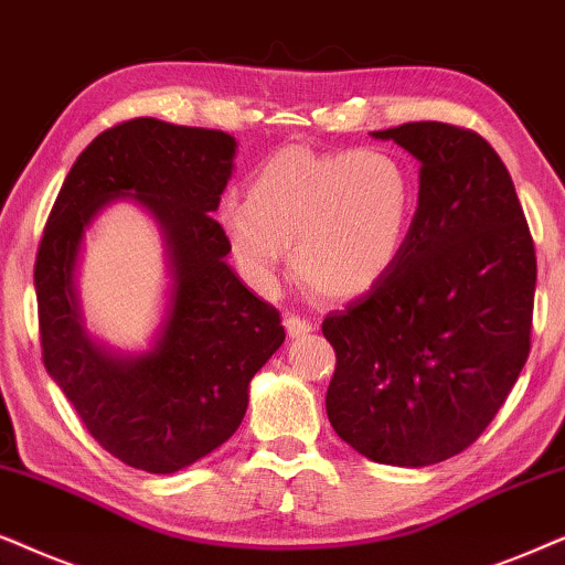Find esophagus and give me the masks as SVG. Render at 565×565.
Wrapping results in <instances>:
<instances>
[{
    "label": "esophagus",
    "mask_w": 565,
    "mask_h": 565,
    "mask_svg": "<svg viewBox=\"0 0 565 565\" xmlns=\"http://www.w3.org/2000/svg\"><path fill=\"white\" fill-rule=\"evenodd\" d=\"M284 326H287V333H289V338H299V335L310 333V330L315 328L310 320H307V318H299V315H287V320H284Z\"/></svg>",
    "instance_id": "esophagus-1"
}]
</instances>
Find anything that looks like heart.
Returning a JSON list of instances; mask_svg holds the SVG:
<instances>
[{
    "label": "heart",
    "instance_id": "b5f03b06",
    "mask_svg": "<svg viewBox=\"0 0 565 565\" xmlns=\"http://www.w3.org/2000/svg\"><path fill=\"white\" fill-rule=\"evenodd\" d=\"M416 185L385 149L284 147L255 170L247 195L220 209L237 266L266 287L291 245L297 278L335 299L361 297L393 274L408 245Z\"/></svg>",
    "mask_w": 565,
    "mask_h": 565
}]
</instances>
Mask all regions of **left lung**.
Listing matches in <instances>:
<instances>
[{
    "instance_id": "8db88e82",
    "label": "left lung",
    "mask_w": 565,
    "mask_h": 565,
    "mask_svg": "<svg viewBox=\"0 0 565 565\" xmlns=\"http://www.w3.org/2000/svg\"><path fill=\"white\" fill-rule=\"evenodd\" d=\"M416 157L418 209L385 281L322 320L330 426L359 455L426 468L468 449L530 356L537 258L507 164L470 129L372 131Z\"/></svg>"
}]
</instances>
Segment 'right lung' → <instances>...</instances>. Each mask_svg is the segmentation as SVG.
<instances>
[{"label": "right lung", "instance_id": "right-lung-1", "mask_svg": "<svg viewBox=\"0 0 565 565\" xmlns=\"http://www.w3.org/2000/svg\"><path fill=\"white\" fill-rule=\"evenodd\" d=\"M237 141L224 131L131 118L72 164L35 258L43 364L93 439L137 470H183L222 447L247 411L255 372L284 343L281 315L227 266L212 212ZM147 205L169 245L173 295L152 350L118 358L84 333L73 270L81 237L110 200Z\"/></svg>", "mask_w": 565, "mask_h": 565}]
</instances>
